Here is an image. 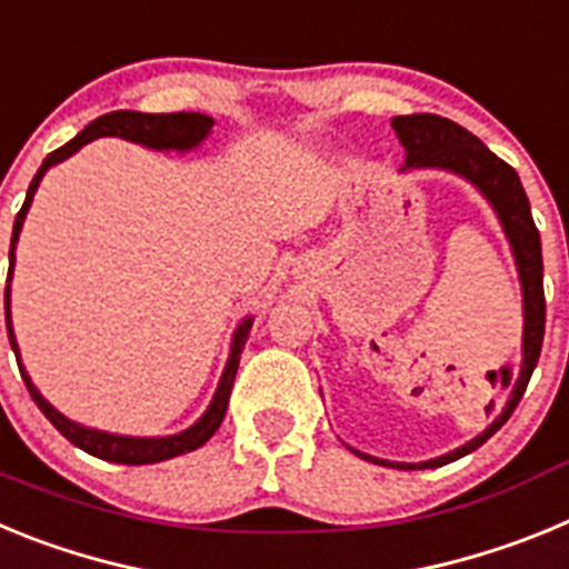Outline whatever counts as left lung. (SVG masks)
Listing matches in <instances>:
<instances>
[{
  "label": "left lung",
  "instance_id": "1",
  "mask_svg": "<svg viewBox=\"0 0 569 569\" xmlns=\"http://www.w3.org/2000/svg\"><path fill=\"white\" fill-rule=\"evenodd\" d=\"M393 130L399 133V142L407 150L405 168H445L453 173L470 179L481 193L490 199V204L499 213L505 233L510 239L512 256L519 264L521 276V293H525V361H521V373L512 387L510 401L501 410V416L487 427L485 433L467 441L465 447L453 453L441 456V459L425 461V465H393V461H381L373 456L359 453L361 459L373 461V465H390L399 470H427V467H441L447 461H456L461 456L472 453L476 447L485 445L516 410L519 399L525 396L527 381L532 370L539 365L541 341H545V264H541V239L536 222H532L530 202L521 188L519 173L492 153L481 139L465 130L461 124L450 122L445 116L436 113H413V116H396Z\"/></svg>",
  "mask_w": 569,
  "mask_h": 569
}]
</instances>
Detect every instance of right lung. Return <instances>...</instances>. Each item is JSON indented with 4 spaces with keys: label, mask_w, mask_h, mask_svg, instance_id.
Masks as SVG:
<instances>
[{
    "label": "right lung",
    "mask_w": 569,
    "mask_h": 569,
    "mask_svg": "<svg viewBox=\"0 0 569 569\" xmlns=\"http://www.w3.org/2000/svg\"><path fill=\"white\" fill-rule=\"evenodd\" d=\"M210 128H213V119L204 113H139V110H113V113H104L99 116V119H93V122H90L77 139H70L68 144L53 150V153L42 162V168L37 170V176H33L28 196H24L22 210H19L17 222H13V236H10V273H13V248H17L24 213H28L30 202H33V193H37L44 170H48L50 164L62 162V159L73 156L82 144L93 142V139H99V136H119V139L139 142L144 144V148H153V150H190L202 142L204 136L210 133ZM4 321H8L10 347H13V353H17V361H19L17 336H13V330H10V288H4ZM250 325H253V319H244L239 325V330H236L228 367H224L222 381H219V390H216L213 401H210L208 413L196 421L190 430H184V433L179 436H168V439H130V436H110V433H99V430H90V427L73 425V421L64 419L59 410H53V407L39 396L33 381H30L28 373H24V367H19V373H22L24 385H28L30 399L37 401V407L44 413V419L57 427L59 433H62L70 445H77L79 450L97 456V459L116 461V465H156V461L190 453V450L202 447L204 441L219 430V425H222L224 419V410H228L230 390H233L236 370H239V356L241 350H244V341H248Z\"/></svg>",
    "instance_id": "add662e5"
}]
</instances>
